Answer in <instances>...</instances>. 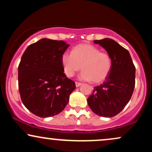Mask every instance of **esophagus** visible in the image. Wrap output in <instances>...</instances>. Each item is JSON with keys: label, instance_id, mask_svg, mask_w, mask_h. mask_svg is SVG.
Masks as SVG:
<instances>
[{"label": "esophagus", "instance_id": "34e87169", "mask_svg": "<svg viewBox=\"0 0 152 152\" xmlns=\"http://www.w3.org/2000/svg\"><path fill=\"white\" fill-rule=\"evenodd\" d=\"M76 83V87L80 86H81V85L82 84L81 83H79V82H76V83Z\"/></svg>", "mask_w": 152, "mask_h": 152}]
</instances>
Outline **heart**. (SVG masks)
Returning <instances> with one entry per match:
<instances>
[{
	"instance_id": "1",
	"label": "heart",
	"mask_w": 152,
	"mask_h": 152,
	"mask_svg": "<svg viewBox=\"0 0 152 152\" xmlns=\"http://www.w3.org/2000/svg\"><path fill=\"white\" fill-rule=\"evenodd\" d=\"M61 64L64 74L68 77L74 76L81 68L83 71L79 78L83 81H91L94 83L104 81L112 68L109 54L101 52L96 46L88 43L76 46L71 53H63Z\"/></svg>"
}]
</instances>
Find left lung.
Returning <instances> with one entry per match:
<instances>
[{"label": "left lung", "mask_w": 152, "mask_h": 152, "mask_svg": "<svg viewBox=\"0 0 152 152\" xmlns=\"http://www.w3.org/2000/svg\"><path fill=\"white\" fill-rule=\"evenodd\" d=\"M109 54L112 61L111 72L102 84L94 88L87 99L94 113L103 117H112L121 112L129 102L134 86L135 71L129 52L114 40L94 41Z\"/></svg>", "instance_id": "left-lung-1"}]
</instances>
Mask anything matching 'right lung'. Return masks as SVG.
<instances>
[{
	"instance_id": "1",
	"label": "right lung",
	"mask_w": 152,
	"mask_h": 152,
	"mask_svg": "<svg viewBox=\"0 0 152 152\" xmlns=\"http://www.w3.org/2000/svg\"><path fill=\"white\" fill-rule=\"evenodd\" d=\"M70 45L42 38L23 54L18 66V88L23 104L31 113L46 118L61 113L76 88L66 77L61 56Z\"/></svg>"
}]
</instances>
